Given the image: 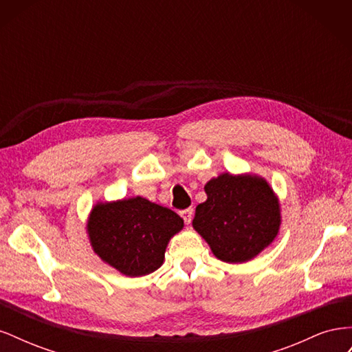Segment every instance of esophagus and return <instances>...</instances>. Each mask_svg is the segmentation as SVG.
Here are the masks:
<instances>
[{
    "mask_svg": "<svg viewBox=\"0 0 352 352\" xmlns=\"http://www.w3.org/2000/svg\"><path fill=\"white\" fill-rule=\"evenodd\" d=\"M192 214H194V210L192 208H186V210L180 211V217L184 219V221L186 223V225H189L190 220H192Z\"/></svg>",
    "mask_w": 352,
    "mask_h": 352,
    "instance_id": "1",
    "label": "esophagus"
}]
</instances>
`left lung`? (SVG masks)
<instances>
[{
  "label": "left lung",
  "mask_w": 352,
  "mask_h": 352,
  "mask_svg": "<svg viewBox=\"0 0 352 352\" xmlns=\"http://www.w3.org/2000/svg\"><path fill=\"white\" fill-rule=\"evenodd\" d=\"M204 190L207 201L197 206L192 226L219 260L250 261L278 236L279 198L264 177L221 173Z\"/></svg>",
  "instance_id": "8db88e82"
}]
</instances>
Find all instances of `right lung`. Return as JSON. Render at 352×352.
Returning a JSON list of instances; mask_svg holds the SVG:
<instances>
[{
  "instance_id": "add662e5",
  "label": "right lung",
  "mask_w": 352,
  "mask_h": 352,
  "mask_svg": "<svg viewBox=\"0 0 352 352\" xmlns=\"http://www.w3.org/2000/svg\"><path fill=\"white\" fill-rule=\"evenodd\" d=\"M182 229L175 211L142 197L97 202L87 221L94 252L129 278L155 272L168 241Z\"/></svg>"
}]
</instances>
